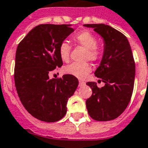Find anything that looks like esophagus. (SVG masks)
Listing matches in <instances>:
<instances>
[{
    "mask_svg": "<svg viewBox=\"0 0 148 148\" xmlns=\"http://www.w3.org/2000/svg\"><path fill=\"white\" fill-rule=\"evenodd\" d=\"M85 85V82H83V81H81V80H80L79 82V86H84Z\"/></svg>",
    "mask_w": 148,
    "mask_h": 148,
    "instance_id": "obj_1",
    "label": "esophagus"
}]
</instances>
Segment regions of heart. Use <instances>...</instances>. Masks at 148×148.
Listing matches in <instances>:
<instances>
[{
  "instance_id": "b5f03b06",
  "label": "heart",
  "mask_w": 148,
  "mask_h": 148,
  "mask_svg": "<svg viewBox=\"0 0 148 148\" xmlns=\"http://www.w3.org/2000/svg\"><path fill=\"white\" fill-rule=\"evenodd\" d=\"M73 41L79 45L86 49L85 56L86 60L96 62L99 60L103 56V49L97 45V38L90 31H82L77 33L73 37ZM71 46L69 43L62 42L58 47V54L60 58L63 62H67L69 59ZM92 70L91 66L89 63H73L64 67L63 73L67 75L84 79Z\"/></svg>"
}]
</instances>
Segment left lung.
Instances as JSON below:
<instances>
[{
	"label": "left lung",
	"instance_id": "8db88e82",
	"mask_svg": "<svg viewBox=\"0 0 148 148\" xmlns=\"http://www.w3.org/2000/svg\"><path fill=\"white\" fill-rule=\"evenodd\" d=\"M104 39V52L95 75L105 82L99 88L95 82L86 84L92 96L86 99L88 113L97 121L117 118L130 103L135 77V62L127 38L121 32L104 24H86Z\"/></svg>",
	"mask_w": 148,
	"mask_h": 148
}]
</instances>
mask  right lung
<instances>
[{
  "mask_svg": "<svg viewBox=\"0 0 148 148\" xmlns=\"http://www.w3.org/2000/svg\"><path fill=\"white\" fill-rule=\"evenodd\" d=\"M73 32L69 25L42 24L18 45L14 74L16 90L24 107L38 120L48 123L61 120L78 86V79L73 75L51 79L49 76L63 65L58 47Z\"/></svg>",
  "mask_w": 148,
  "mask_h": 148,
  "instance_id": "add662e5",
  "label": "right lung"
}]
</instances>
